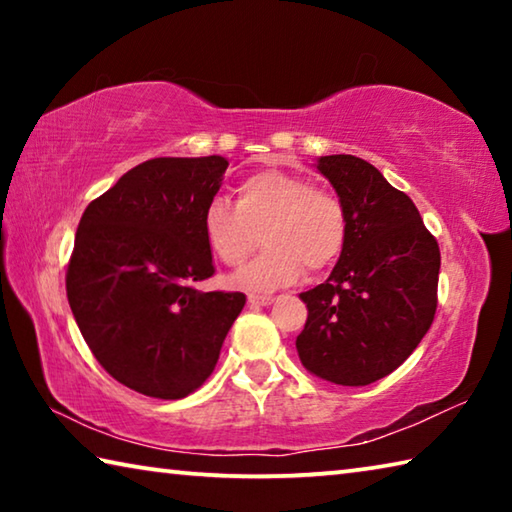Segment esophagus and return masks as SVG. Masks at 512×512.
Returning a JSON list of instances; mask_svg holds the SVG:
<instances>
[{"mask_svg":"<svg viewBox=\"0 0 512 512\" xmlns=\"http://www.w3.org/2000/svg\"><path fill=\"white\" fill-rule=\"evenodd\" d=\"M248 302L253 307H268V305H273L275 298L273 296H255L253 293V296H248Z\"/></svg>","mask_w":512,"mask_h":512,"instance_id":"obj_1","label":"esophagus"}]
</instances>
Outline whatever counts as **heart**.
Here are the masks:
<instances>
[{"mask_svg": "<svg viewBox=\"0 0 512 512\" xmlns=\"http://www.w3.org/2000/svg\"><path fill=\"white\" fill-rule=\"evenodd\" d=\"M203 239L225 266L244 264L262 232L266 250L232 275L248 291H273L305 271H323L343 253L348 219L339 198L280 169L257 171L237 185V203L214 198L203 212Z\"/></svg>", "mask_w": 512, "mask_h": 512, "instance_id": "b5f03b06", "label": "heart"}]
</instances>
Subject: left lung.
Returning <instances> with one entry per match:
<instances>
[{
	"mask_svg": "<svg viewBox=\"0 0 512 512\" xmlns=\"http://www.w3.org/2000/svg\"><path fill=\"white\" fill-rule=\"evenodd\" d=\"M348 219L334 271L300 293L309 309L296 350L311 375L368 386L391 375L429 332L438 305L440 250L418 207L357 155H320Z\"/></svg>",
	"mask_w": 512,
	"mask_h": 512,
	"instance_id": "obj_1",
	"label": "left lung"
}]
</instances>
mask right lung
Masks as SVG:
<instances>
[{
	"mask_svg": "<svg viewBox=\"0 0 512 512\" xmlns=\"http://www.w3.org/2000/svg\"><path fill=\"white\" fill-rule=\"evenodd\" d=\"M228 160L155 158L81 216L67 300L94 357L133 391L180 400L212 375L244 293L198 291L214 273L203 212Z\"/></svg>",
	"mask_w": 512,
	"mask_h": 512,
	"instance_id": "1",
	"label": "right lung"
}]
</instances>
